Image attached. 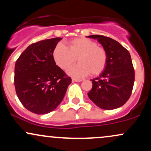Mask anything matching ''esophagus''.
<instances>
[{
	"label": "esophagus",
	"mask_w": 151,
	"mask_h": 151,
	"mask_svg": "<svg viewBox=\"0 0 151 151\" xmlns=\"http://www.w3.org/2000/svg\"><path fill=\"white\" fill-rule=\"evenodd\" d=\"M83 81L82 79H76V78H72V81Z\"/></svg>",
	"instance_id": "obj_1"
}]
</instances>
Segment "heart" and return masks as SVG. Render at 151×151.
<instances>
[{
  "instance_id": "heart-1",
  "label": "heart",
  "mask_w": 151,
  "mask_h": 151,
  "mask_svg": "<svg viewBox=\"0 0 151 151\" xmlns=\"http://www.w3.org/2000/svg\"><path fill=\"white\" fill-rule=\"evenodd\" d=\"M53 58L59 67L65 70L77 61L79 64L69 69L68 73L75 77H84L90 74L99 75L106 67L108 55L103 47L86 37L74 38L69 47L59 43L53 50Z\"/></svg>"
}]
</instances>
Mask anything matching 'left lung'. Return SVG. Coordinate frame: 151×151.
<instances>
[{"label":"left lung","mask_w":151,"mask_h":151,"mask_svg":"<svg viewBox=\"0 0 151 151\" xmlns=\"http://www.w3.org/2000/svg\"><path fill=\"white\" fill-rule=\"evenodd\" d=\"M88 37L97 39L108 55L106 67L99 77L91 79L92 89L88 96L99 108L111 110L125 104L129 99L135 72L129 52L115 40L99 35Z\"/></svg>","instance_id":"obj_1"}]
</instances>
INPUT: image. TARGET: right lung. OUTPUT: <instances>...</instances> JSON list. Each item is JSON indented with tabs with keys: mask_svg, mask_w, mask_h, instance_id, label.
<instances>
[{
	"mask_svg": "<svg viewBox=\"0 0 151 151\" xmlns=\"http://www.w3.org/2000/svg\"><path fill=\"white\" fill-rule=\"evenodd\" d=\"M61 40L55 37L32 43L15 62L17 96L23 106L32 113L45 114L55 110L72 82L53 58V50Z\"/></svg>",
	"mask_w": 151,
	"mask_h": 151,
	"instance_id": "right-lung-1",
	"label": "right lung"
}]
</instances>
